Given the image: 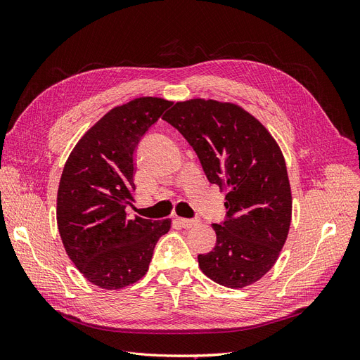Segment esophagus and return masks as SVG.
Returning <instances> with one entry per match:
<instances>
[{"label": "esophagus", "mask_w": 360, "mask_h": 360, "mask_svg": "<svg viewBox=\"0 0 360 360\" xmlns=\"http://www.w3.org/2000/svg\"><path fill=\"white\" fill-rule=\"evenodd\" d=\"M179 222V225H181L183 228H192L197 225L200 221L198 219H186V217H177L176 219Z\"/></svg>", "instance_id": "34e87169"}]
</instances>
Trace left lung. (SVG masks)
<instances>
[{
    "label": "left lung",
    "instance_id": "1",
    "mask_svg": "<svg viewBox=\"0 0 360 360\" xmlns=\"http://www.w3.org/2000/svg\"><path fill=\"white\" fill-rule=\"evenodd\" d=\"M163 120L186 138L207 179L226 191V219L213 224L216 246L198 255L202 274L243 288L274 267L291 224L284 155L258 120L231 102H177Z\"/></svg>",
    "mask_w": 360,
    "mask_h": 360
}]
</instances>
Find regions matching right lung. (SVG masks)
Returning <instances> with one entry per match:
<instances>
[{
  "mask_svg": "<svg viewBox=\"0 0 360 360\" xmlns=\"http://www.w3.org/2000/svg\"><path fill=\"white\" fill-rule=\"evenodd\" d=\"M172 102L138 97L112 108L75 146L57 193V224L64 249L84 278L120 290L143 278L171 219L126 213L134 201L135 150Z\"/></svg>",
  "mask_w": 360,
  "mask_h": 360,
  "instance_id": "right-lung-1",
  "label": "right lung"
}]
</instances>
